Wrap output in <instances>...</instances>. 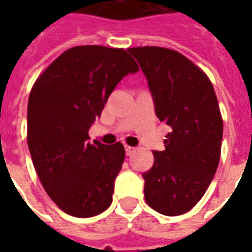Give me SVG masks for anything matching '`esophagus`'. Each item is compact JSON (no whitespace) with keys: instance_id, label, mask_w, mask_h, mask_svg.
Returning a JSON list of instances; mask_svg holds the SVG:
<instances>
[{"instance_id":"esophagus-1","label":"esophagus","mask_w":252,"mask_h":252,"mask_svg":"<svg viewBox=\"0 0 252 252\" xmlns=\"http://www.w3.org/2000/svg\"><path fill=\"white\" fill-rule=\"evenodd\" d=\"M133 151H135V148L129 147V146H126V153L128 157H131L132 154H133Z\"/></svg>"}]
</instances>
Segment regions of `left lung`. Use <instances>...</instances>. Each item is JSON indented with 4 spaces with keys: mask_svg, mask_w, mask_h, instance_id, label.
<instances>
[{
    "mask_svg": "<svg viewBox=\"0 0 252 252\" xmlns=\"http://www.w3.org/2000/svg\"><path fill=\"white\" fill-rule=\"evenodd\" d=\"M153 95L155 115L171 128L163 151L143 173L144 198L164 216L189 212L215 177L222 139V120L209 78L182 54L162 47H135Z\"/></svg>",
    "mask_w": 252,
    "mask_h": 252,
    "instance_id": "obj_1",
    "label": "left lung"
}]
</instances>
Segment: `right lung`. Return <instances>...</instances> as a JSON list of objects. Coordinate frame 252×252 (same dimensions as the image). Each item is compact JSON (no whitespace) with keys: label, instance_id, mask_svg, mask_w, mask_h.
<instances>
[{"label":"right lung","instance_id":"1","mask_svg":"<svg viewBox=\"0 0 252 252\" xmlns=\"http://www.w3.org/2000/svg\"><path fill=\"white\" fill-rule=\"evenodd\" d=\"M137 71L126 50L72 47L32 88L27 113L31 158L47 194L71 216H95L112 204L126 150L121 143L92 144L89 129L121 79Z\"/></svg>","mask_w":252,"mask_h":252}]
</instances>
